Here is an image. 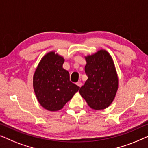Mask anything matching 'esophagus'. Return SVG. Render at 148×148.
I'll list each match as a JSON object with an SVG mask.
<instances>
[{
	"instance_id": "34e87169",
	"label": "esophagus",
	"mask_w": 148,
	"mask_h": 148,
	"mask_svg": "<svg viewBox=\"0 0 148 148\" xmlns=\"http://www.w3.org/2000/svg\"><path fill=\"white\" fill-rule=\"evenodd\" d=\"M76 84H77V86H78L79 87H81L82 85V83L81 82H76Z\"/></svg>"
}]
</instances>
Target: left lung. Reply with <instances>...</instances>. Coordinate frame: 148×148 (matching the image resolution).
<instances>
[{"instance_id":"1","label":"left lung","mask_w":148,"mask_h":148,"mask_svg":"<svg viewBox=\"0 0 148 148\" xmlns=\"http://www.w3.org/2000/svg\"><path fill=\"white\" fill-rule=\"evenodd\" d=\"M85 60L88 79L79 92L90 108L105 109L113 101L118 90L119 79L113 60L105 49L86 56Z\"/></svg>"}]
</instances>
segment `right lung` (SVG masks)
<instances>
[{"label": "right lung", "mask_w": 148, "mask_h": 148, "mask_svg": "<svg viewBox=\"0 0 148 148\" xmlns=\"http://www.w3.org/2000/svg\"><path fill=\"white\" fill-rule=\"evenodd\" d=\"M64 59L50 51L39 62L33 75V89L41 106L49 111L62 109L80 87L70 81V74L62 66Z\"/></svg>", "instance_id": "right-lung-1"}]
</instances>
